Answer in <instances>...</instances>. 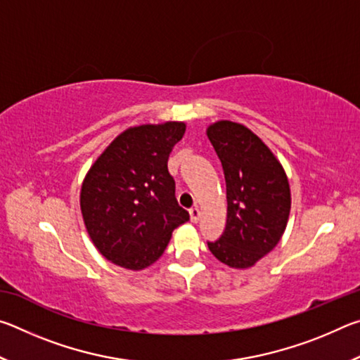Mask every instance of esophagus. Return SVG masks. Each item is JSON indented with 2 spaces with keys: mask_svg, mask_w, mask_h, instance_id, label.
Listing matches in <instances>:
<instances>
[{
  "mask_svg": "<svg viewBox=\"0 0 360 360\" xmlns=\"http://www.w3.org/2000/svg\"><path fill=\"white\" fill-rule=\"evenodd\" d=\"M188 212H191V221L193 224H197L200 221V216H202V211H200L198 206H193V208L188 211Z\"/></svg>",
  "mask_w": 360,
  "mask_h": 360,
  "instance_id": "esophagus-1",
  "label": "esophagus"
}]
</instances>
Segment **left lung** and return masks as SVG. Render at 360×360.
I'll return each instance as SVG.
<instances>
[{"label":"left lung","mask_w":360,"mask_h":360,"mask_svg":"<svg viewBox=\"0 0 360 360\" xmlns=\"http://www.w3.org/2000/svg\"><path fill=\"white\" fill-rule=\"evenodd\" d=\"M206 135L222 163L227 186V224L221 238L208 248L224 265L245 270L271 252L288 227V174L246 125L217 120Z\"/></svg>","instance_id":"1"}]
</instances>
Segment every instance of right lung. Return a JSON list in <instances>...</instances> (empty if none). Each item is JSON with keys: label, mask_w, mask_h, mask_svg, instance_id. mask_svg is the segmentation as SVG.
<instances>
[{"label": "right lung", "mask_w": 360, "mask_h": 360, "mask_svg": "<svg viewBox=\"0 0 360 360\" xmlns=\"http://www.w3.org/2000/svg\"><path fill=\"white\" fill-rule=\"evenodd\" d=\"M184 122L130 127L114 138L85 174L81 211L98 252L127 270H144L188 221L174 197L168 157Z\"/></svg>", "instance_id": "obj_1"}]
</instances>
